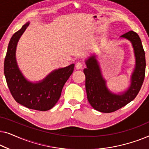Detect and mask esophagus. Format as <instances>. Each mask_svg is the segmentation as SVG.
I'll return each instance as SVG.
<instances>
[{"instance_id": "1", "label": "esophagus", "mask_w": 149, "mask_h": 149, "mask_svg": "<svg viewBox=\"0 0 149 149\" xmlns=\"http://www.w3.org/2000/svg\"><path fill=\"white\" fill-rule=\"evenodd\" d=\"M83 66V64L81 62H77L76 63V68L78 69V70H79V69L82 68Z\"/></svg>"}]
</instances>
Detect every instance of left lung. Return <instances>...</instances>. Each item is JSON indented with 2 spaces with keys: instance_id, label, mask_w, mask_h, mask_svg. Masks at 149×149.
<instances>
[{
  "instance_id": "8db88e82",
  "label": "left lung",
  "mask_w": 149,
  "mask_h": 149,
  "mask_svg": "<svg viewBox=\"0 0 149 149\" xmlns=\"http://www.w3.org/2000/svg\"><path fill=\"white\" fill-rule=\"evenodd\" d=\"M121 37L132 42L136 58L131 84L127 91L121 94H116L109 90L95 55L85 61L87 68L83 72L85 75L87 100L93 109L102 113H113L133 100L141 89L145 77V53L138 34L131 30Z\"/></svg>"
}]
</instances>
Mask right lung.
Listing matches in <instances>:
<instances>
[{
  "instance_id": "right-lung-1",
  "label": "right lung",
  "mask_w": 149,
  "mask_h": 149,
  "mask_svg": "<svg viewBox=\"0 0 149 149\" xmlns=\"http://www.w3.org/2000/svg\"><path fill=\"white\" fill-rule=\"evenodd\" d=\"M28 22L10 40L4 64V73L12 96L17 103L28 109L40 111L52 109L60 99L63 87L74 70V64L55 70L38 83L28 81L19 69L15 58L18 40Z\"/></svg>"
}]
</instances>
